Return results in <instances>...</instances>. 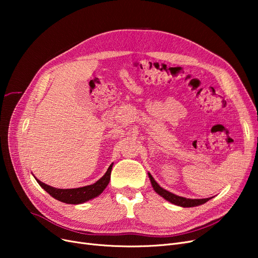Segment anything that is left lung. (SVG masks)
Here are the masks:
<instances>
[{
  "label": "left lung",
  "instance_id": "obj_1",
  "mask_svg": "<svg viewBox=\"0 0 258 258\" xmlns=\"http://www.w3.org/2000/svg\"><path fill=\"white\" fill-rule=\"evenodd\" d=\"M148 177L151 179V184L153 186L154 190L157 192L159 196H161L163 199H166L167 201L171 202L175 206L178 207H183V208H191V207H197V206H201L206 204L207 201H209L211 198H205V199H189V198H185V197H181L177 196L175 194L170 192L168 190H166L162 187L155 181L154 177L152 176V174L148 172Z\"/></svg>",
  "mask_w": 258,
  "mask_h": 258
}]
</instances>
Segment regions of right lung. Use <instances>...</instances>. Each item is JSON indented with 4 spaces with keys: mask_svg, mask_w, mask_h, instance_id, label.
I'll return each instance as SVG.
<instances>
[{
    "mask_svg": "<svg viewBox=\"0 0 258 258\" xmlns=\"http://www.w3.org/2000/svg\"><path fill=\"white\" fill-rule=\"evenodd\" d=\"M112 168H113V163L108 167L105 174L101 178H99L96 183L87 185V186L79 187V188H68V189L54 188V187H51L47 184L41 182L40 179H37L34 175L33 176L35 177L36 182L40 184L42 188L47 191L54 199L69 205H81L86 201H89L93 198L98 197L99 195L103 192L108 183H110Z\"/></svg>",
    "mask_w": 258,
    "mask_h": 258,
    "instance_id": "obj_1",
    "label": "right lung"
}]
</instances>
